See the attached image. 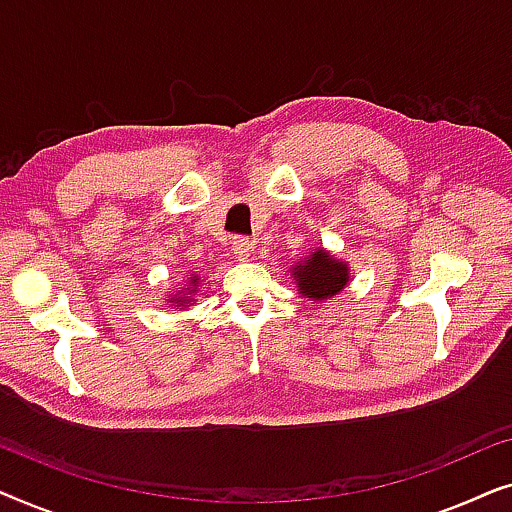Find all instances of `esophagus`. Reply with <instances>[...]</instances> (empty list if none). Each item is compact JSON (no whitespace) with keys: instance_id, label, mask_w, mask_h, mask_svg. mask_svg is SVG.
Masks as SVG:
<instances>
[{"instance_id":"1","label":"esophagus","mask_w":512,"mask_h":512,"mask_svg":"<svg viewBox=\"0 0 512 512\" xmlns=\"http://www.w3.org/2000/svg\"><path fill=\"white\" fill-rule=\"evenodd\" d=\"M233 254H235V258H240V261H247V258L254 254V244L249 242V237H235Z\"/></svg>"}]
</instances>
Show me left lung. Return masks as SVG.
<instances>
[{"label":"left lung","mask_w":512,"mask_h":512,"mask_svg":"<svg viewBox=\"0 0 512 512\" xmlns=\"http://www.w3.org/2000/svg\"><path fill=\"white\" fill-rule=\"evenodd\" d=\"M347 268L338 261H333L326 251H314L310 261L300 263L296 268L298 291L307 298L324 300L340 293L347 284Z\"/></svg>","instance_id":"1"}]
</instances>
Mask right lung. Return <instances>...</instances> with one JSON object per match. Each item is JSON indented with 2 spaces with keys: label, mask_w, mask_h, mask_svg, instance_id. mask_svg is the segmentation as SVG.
<instances>
[{
  "label": "right lung",
  "mask_w": 512,
  "mask_h": 512,
  "mask_svg": "<svg viewBox=\"0 0 512 512\" xmlns=\"http://www.w3.org/2000/svg\"><path fill=\"white\" fill-rule=\"evenodd\" d=\"M191 282H193V284H191V289H193V286H195V279H191ZM172 303H177V305H184V300H179V298H174V300H172Z\"/></svg>",
  "instance_id": "1"
}]
</instances>
